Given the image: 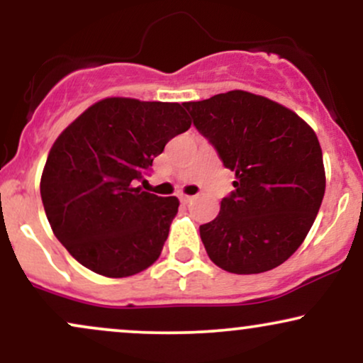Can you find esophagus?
Masks as SVG:
<instances>
[{
	"instance_id": "obj_1",
	"label": "esophagus",
	"mask_w": 363,
	"mask_h": 363,
	"mask_svg": "<svg viewBox=\"0 0 363 363\" xmlns=\"http://www.w3.org/2000/svg\"><path fill=\"white\" fill-rule=\"evenodd\" d=\"M193 198H194V196H189V194H186V193H179V199H181V203L193 201Z\"/></svg>"
}]
</instances>
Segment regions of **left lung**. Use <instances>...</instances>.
<instances>
[{"instance_id": "obj_1", "label": "left lung", "mask_w": 363, "mask_h": 363, "mask_svg": "<svg viewBox=\"0 0 363 363\" xmlns=\"http://www.w3.org/2000/svg\"><path fill=\"white\" fill-rule=\"evenodd\" d=\"M184 107L235 172V191L199 227L208 256L235 274L277 268L301 247L323 203L326 172L314 129L289 107L244 90Z\"/></svg>"}]
</instances>
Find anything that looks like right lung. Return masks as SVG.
<instances>
[{"label":"right lung","mask_w":363,"mask_h":363,"mask_svg":"<svg viewBox=\"0 0 363 363\" xmlns=\"http://www.w3.org/2000/svg\"><path fill=\"white\" fill-rule=\"evenodd\" d=\"M189 128L177 102L107 97L57 136L40 198L54 235L80 264L126 278L158 259L179 199L141 191L136 182L167 141Z\"/></svg>","instance_id":"obj_1"}]
</instances>
